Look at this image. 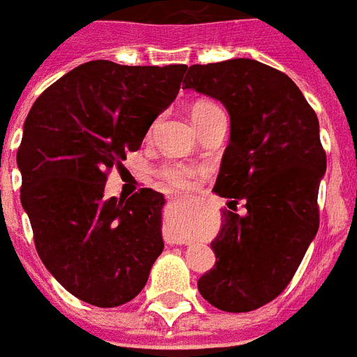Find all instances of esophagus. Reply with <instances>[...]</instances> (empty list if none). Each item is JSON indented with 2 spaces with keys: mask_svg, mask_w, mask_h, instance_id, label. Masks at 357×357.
Instances as JSON below:
<instances>
[{
  "mask_svg": "<svg viewBox=\"0 0 357 357\" xmlns=\"http://www.w3.org/2000/svg\"><path fill=\"white\" fill-rule=\"evenodd\" d=\"M165 242L166 244H185V242H181V240H178L176 236H172V234H166Z\"/></svg>",
  "mask_w": 357,
  "mask_h": 357,
  "instance_id": "esophagus-1",
  "label": "esophagus"
}]
</instances>
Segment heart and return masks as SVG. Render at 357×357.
<instances>
[{
  "instance_id": "heart-1",
  "label": "heart",
  "mask_w": 357,
  "mask_h": 357,
  "mask_svg": "<svg viewBox=\"0 0 357 357\" xmlns=\"http://www.w3.org/2000/svg\"><path fill=\"white\" fill-rule=\"evenodd\" d=\"M218 105L213 102H208V100H199L191 105V119L192 123L197 125V128H202V126L210 121V119L219 113ZM202 168L195 165H187V162H165L157 170V176L165 183H168L170 187H187L191 183L192 179L199 176Z\"/></svg>"
}]
</instances>
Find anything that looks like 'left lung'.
<instances>
[{
	"mask_svg": "<svg viewBox=\"0 0 357 357\" xmlns=\"http://www.w3.org/2000/svg\"><path fill=\"white\" fill-rule=\"evenodd\" d=\"M183 89L215 98L231 115L213 191L229 208H245L223 210L215 266L199 291L219 310L250 312L286 289L318 232L327 165L318 117L286 73L250 58L191 66Z\"/></svg>",
	"mask_w": 357,
	"mask_h": 357,
	"instance_id": "left-lung-1",
	"label": "left lung"
}]
</instances>
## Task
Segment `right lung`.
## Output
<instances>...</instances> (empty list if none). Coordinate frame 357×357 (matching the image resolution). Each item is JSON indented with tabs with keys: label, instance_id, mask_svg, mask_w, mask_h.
Returning a JSON list of instances; mask_svg holds the SVG:
<instances>
[{
	"label": "right lung",
	"instance_id": "1",
	"mask_svg": "<svg viewBox=\"0 0 357 357\" xmlns=\"http://www.w3.org/2000/svg\"><path fill=\"white\" fill-rule=\"evenodd\" d=\"M185 71L92 60L52 83L26 117L17 162L36 250L62 287L89 305L134 299L165 250L162 192L144 187L130 199H105L104 187L176 100Z\"/></svg>",
	"mask_w": 357,
	"mask_h": 357
}]
</instances>
